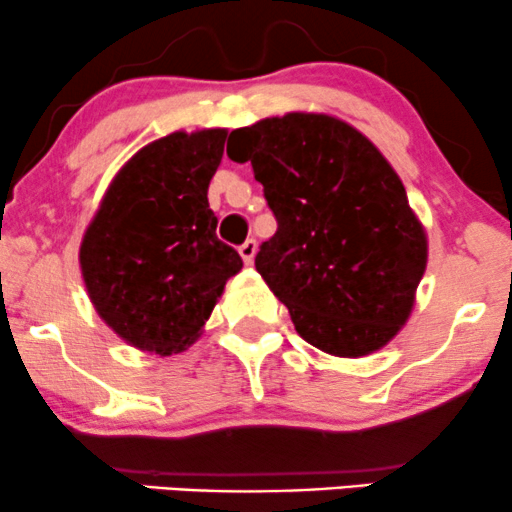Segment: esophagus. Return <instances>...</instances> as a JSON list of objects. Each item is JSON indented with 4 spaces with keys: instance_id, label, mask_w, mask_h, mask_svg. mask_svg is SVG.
<instances>
[{
    "instance_id": "esophagus-1",
    "label": "esophagus",
    "mask_w": 512,
    "mask_h": 512,
    "mask_svg": "<svg viewBox=\"0 0 512 512\" xmlns=\"http://www.w3.org/2000/svg\"><path fill=\"white\" fill-rule=\"evenodd\" d=\"M238 252H240V257H243L245 264H252V260H255V255H257V243L252 238H248L243 245H240Z\"/></svg>"
}]
</instances>
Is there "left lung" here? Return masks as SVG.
Wrapping results in <instances>:
<instances>
[{
    "label": "left lung",
    "mask_w": 512,
    "mask_h": 512,
    "mask_svg": "<svg viewBox=\"0 0 512 512\" xmlns=\"http://www.w3.org/2000/svg\"><path fill=\"white\" fill-rule=\"evenodd\" d=\"M228 156L252 163L279 223L255 267L296 332L342 358L390 344L414 310L428 238L378 146L339 117L296 110L233 129Z\"/></svg>",
    "instance_id": "obj_1"
}]
</instances>
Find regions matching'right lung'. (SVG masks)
<instances>
[{"instance_id": "1", "label": "right lung", "mask_w": 512, "mask_h": 512, "mask_svg": "<svg viewBox=\"0 0 512 512\" xmlns=\"http://www.w3.org/2000/svg\"><path fill=\"white\" fill-rule=\"evenodd\" d=\"M228 129L173 132L115 173L86 226L79 267L105 325L139 351L173 356L202 337L243 260L216 238L209 182Z\"/></svg>"}]
</instances>
